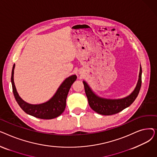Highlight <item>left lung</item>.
Segmentation results:
<instances>
[{"label":"left lung","instance_id":"obj_1","mask_svg":"<svg viewBox=\"0 0 157 157\" xmlns=\"http://www.w3.org/2000/svg\"><path fill=\"white\" fill-rule=\"evenodd\" d=\"M142 69L140 65V71L137 83L134 91L128 96L121 98H106L97 95L90 87L85 81H83L85 90L88 104L94 111L102 115L117 114L128 108L135 101L141 86Z\"/></svg>","mask_w":157,"mask_h":157}]
</instances>
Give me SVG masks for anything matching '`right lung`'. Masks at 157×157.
Listing matches in <instances>:
<instances>
[{"mask_svg": "<svg viewBox=\"0 0 157 157\" xmlns=\"http://www.w3.org/2000/svg\"><path fill=\"white\" fill-rule=\"evenodd\" d=\"M14 67L15 64L13 65L12 69L11 84L14 98L20 108L27 114L40 119L50 120L60 116L65 110L66 98L71 85L77 78L76 75L73 74L66 78L54 95L48 101L39 104H32L23 101L17 92L14 82Z\"/></svg>", "mask_w": 157, "mask_h": 157, "instance_id": "obj_1", "label": "right lung"}]
</instances>
